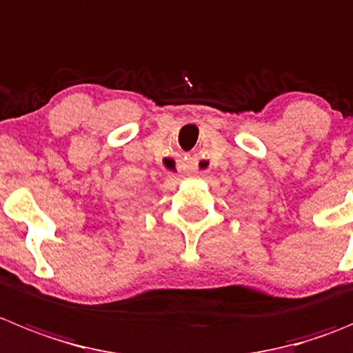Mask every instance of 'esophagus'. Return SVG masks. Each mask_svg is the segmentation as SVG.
<instances>
[{"instance_id": "1", "label": "esophagus", "mask_w": 353, "mask_h": 353, "mask_svg": "<svg viewBox=\"0 0 353 353\" xmlns=\"http://www.w3.org/2000/svg\"><path fill=\"white\" fill-rule=\"evenodd\" d=\"M182 170H183V173H194V171H196V166H194V164H185Z\"/></svg>"}]
</instances>
